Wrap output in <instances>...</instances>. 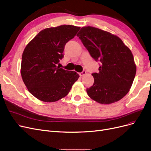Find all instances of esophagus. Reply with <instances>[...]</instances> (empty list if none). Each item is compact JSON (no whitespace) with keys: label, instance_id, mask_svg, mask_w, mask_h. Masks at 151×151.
<instances>
[{"label":"esophagus","instance_id":"obj_1","mask_svg":"<svg viewBox=\"0 0 151 151\" xmlns=\"http://www.w3.org/2000/svg\"><path fill=\"white\" fill-rule=\"evenodd\" d=\"M86 74V72L85 71V70H83V72H80V73H79V76H83L84 75H85Z\"/></svg>","mask_w":151,"mask_h":151}]
</instances>
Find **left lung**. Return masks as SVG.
<instances>
[{
    "instance_id": "1",
    "label": "left lung",
    "mask_w": 151,
    "mask_h": 151,
    "mask_svg": "<svg viewBox=\"0 0 151 151\" xmlns=\"http://www.w3.org/2000/svg\"><path fill=\"white\" fill-rule=\"evenodd\" d=\"M77 36L96 61L101 65L93 73V85L86 91L95 101L109 104L129 93L136 74L131 50L122 40L108 31L92 26L83 27Z\"/></svg>"
}]
</instances>
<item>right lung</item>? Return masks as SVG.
Wrapping results in <instances>:
<instances>
[{
	"label": "right lung",
	"mask_w": 151,
	"mask_h": 151,
	"mask_svg": "<svg viewBox=\"0 0 151 151\" xmlns=\"http://www.w3.org/2000/svg\"><path fill=\"white\" fill-rule=\"evenodd\" d=\"M80 27L62 25L41 31L26 45L22 55L21 74L29 92L44 102H55L68 94L79 79L75 71L57 64L63 57L65 44Z\"/></svg>",
	"instance_id": "obj_1"
}]
</instances>
